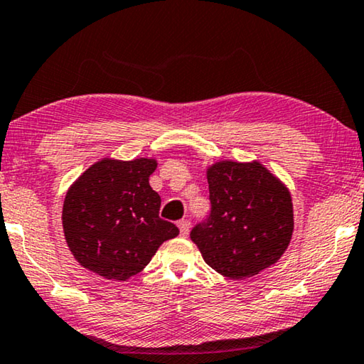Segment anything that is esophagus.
I'll return each instance as SVG.
<instances>
[{
    "instance_id": "esophagus-1",
    "label": "esophagus",
    "mask_w": 364,
    "mask_h": 364,
    "mask_svg": "<svg viewBox=\"0 0 364 364\" xmlns=\"http://www.w3.org/2000/svg\"><path fill=\"white\" fill-rule=\"evenodd\" d=\"M178 229H181V236L187 237L188 231H190V221L188 220H182L178 221Z\"/></svg>"
}]
</instances>
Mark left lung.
I'll list each match as a JSON object with an SVG mask.
<instances>
[{
    "instance_id": "obj_1",
    "label": "left lung",
    "mask_w": 364,
    "mask_h": 364,
    "mask_svg": "<svg viewBox=\"0 0 364 364\" xmlns=\"http://www.w3.org/2000/svg\"><path fill=\"white\" fill-rule=\"evenodd\" d=\"M211 211L190 232L213 270L232 279L257 275L288 249L293 236L289 190L259 161H220L206 171Z\"/></svg>"
}]
</instances>
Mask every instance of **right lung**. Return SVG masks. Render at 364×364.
<instances>
[{"mask_svg":"<svg viewBox=\"0 0 364 364\" xmlns=\"http://www.w3.org/2000/svg\"><path fill=\"white\" fill-rule=\"evenodd\" d=\"M156 159L104 158L66 192L63 232L80 265L114 282H125L149 264L178 228L161 220V197L149 186Z\"/></svg>","mask_w":364,"mask_h":364,"instance_id":"obj_1","label":"right lung"}]
</instances>
